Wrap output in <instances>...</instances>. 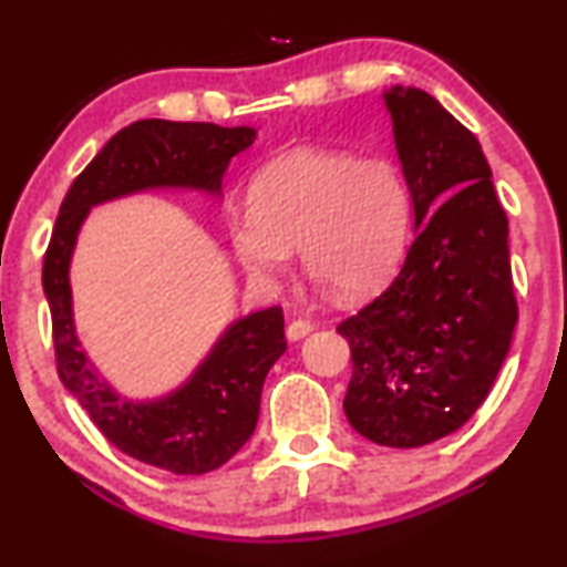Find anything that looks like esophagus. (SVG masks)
Returning <instances> with one entry per match:
<instances>
[{
  "instance_id": "34e87169",
  "label": "esophagus",
  "mask_w": 567,
  "mask_h": 567,
  "mask_svg": "<svg viewBox=\"0 0 567 567\" xmlns=\"http://www.w3.org/2000/svg\"><path fill=\"white\" fill-rule=\"evenodd\" d=\"M311 330H313V324L306 322V319H292L285 332H288V340H303Z\"/></svg>"
}]
</instances>
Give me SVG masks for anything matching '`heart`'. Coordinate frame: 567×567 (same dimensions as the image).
<instances>
[{
  "instance_id": "1",
  "label": "heart",
  "mask_w": 567,
  "mask_h": 567,
  "mask_svg": "<svg viewBox=\"0 0 567 567\" xmlns=\"http://www.w3.org/2000/svg\"><path fill=\"white\" fill-rule=\"evenodd\" d=\"M412 197L388 161L346 150L298 147L266 163L248 187V214L231 216L227 240L258 285H279L292 248L338 296L378 292L399 269Z\"/></svg>"
}]
</instances>
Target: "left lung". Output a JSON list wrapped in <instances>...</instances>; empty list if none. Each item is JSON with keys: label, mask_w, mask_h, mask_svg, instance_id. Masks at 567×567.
<instances>
[{"label": "left lung", "mask_w": 567, "mask_h": 567, "mask_svg": "<svg viewBox=\"0 0 567 567\" xmlns=\"http://www.w3.org/2000/svg\"><path fill=\"white\" fill-rule=\"evenodd\" d=\"M383 100L417 235L391 288L338 324L353 361L343 409L364 439L417 449L486 401L517 301L507 214L481 142L422 89L391 86Z\"/></svg>", "instance_id": "8db88e82"}]
</instances>
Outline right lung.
<instances>
[{
  "label": "right lung",
  "instance_id": "right-lung-1",
  "mask_svg": "<svg viewBox=\"0 0 567 567\" xmlns=\"http://www.w3.org/2000/svg\"><path fill=\"white\" fill-rule=\"evenodd\" d=\"M256 140L250 126L147 118L121 128L68 189L42 282L50 301L54 361L63 385L115 449L168 470L203 475L229 462L256 431L264 380L288 349L279 306L231 322L184 385L155 401L113 391L81 349L73 324L71 258L89 210L145 189H200L221 195L229 161Z\"/></svg>",
  "mask_w": 567,
  "mask_h": 567
}]
</instances>
